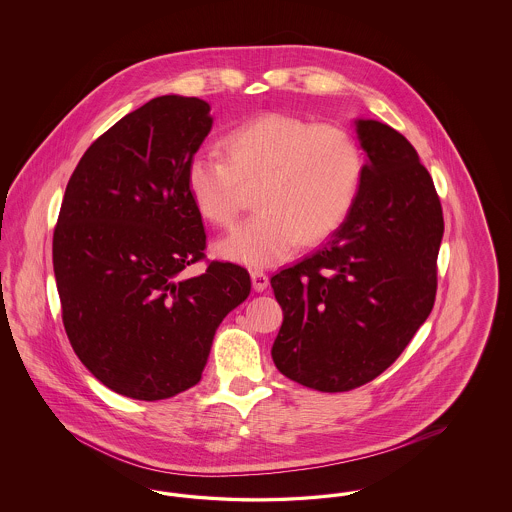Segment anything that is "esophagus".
<instances>
[{"instance_id":"esophagus-1","label":"esophagus","mask_w":512,"mask_h":512,"mask_svg":"<svg viewBox=\"0 0 512 512\" xmlns=\"http://www.w3.org/2000/svg\"><path fill=\"white\" fill-rule=\"evenodd\" d=\"M251 282H253L255 292H263V290H267L268 276L263 270H251Z\"/></svg>"}]
</instances>
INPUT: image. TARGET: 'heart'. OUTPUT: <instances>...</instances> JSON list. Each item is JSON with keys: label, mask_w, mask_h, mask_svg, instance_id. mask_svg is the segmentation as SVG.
<instances>
[{"label": "heart", "mask_w": 512, "mask_h": 512, "mask_svg": "<svg viewBox=\"0 0 512 512\" xmlns=\"http://www.w3.org/2000/svg\"><path fill=\"white\" fill-rule=\"evenodd\" d=\"M365 157L357 138L338 124L267 113L236 126L224 155L197 153L188 165V192L197 211L232 228L255 188L259 211L219 245L224 259L272 267L297 245L332 236L361 190Z\"/></svg>", "instance_id": "1"}]
</instances>
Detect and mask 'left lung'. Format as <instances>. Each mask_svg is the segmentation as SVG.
Segmentation results:
<instances>
[{
    "mask_svg": "<svg viewBox=\"0 0 512 512\" xmlns=\"http://www.w3.org/2000/svg\"><path fill=\"white\" fill-rule=\"evenodd\" d=\"M365 172L328 242L270 278L282 307L272 361L293 382L338 393L380 376L432 313L443 213L409 140L357 121Z\"/></svg>",
    "mask_w": 512,
    "mask_h": 512,
    "instance_id": "obj_1",
    "label": "left lung"
}]
</instances>
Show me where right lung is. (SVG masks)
Returning a JSON list of instances; mask_svg holds the SVG:
<instances>
[{"label":"right lung","mask_w":512,"mask_h":512,"mask_svg":"<svg viewBox=\"0 0 512 512\" xmlns=\"http://www.w3.org/2000/svg\"><path fill=\"white\" fill-rule=\"evenodd\" d=\"M203 99L161 96L86 149L53 232L63 326L103 386L140 401L201 380L222 318L251 292L249 272L205 259L188 165L211 132Z\"/></svg>","instance_id":"1"}]
</instances>
